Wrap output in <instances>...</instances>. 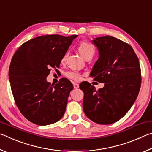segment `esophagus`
I'll use <instances>...</instances> for the list:
<instances>
[{
	"label": "esophagus",
	"instance_id": "obj_1",
	"mask_svg": "<svg viewBox=\"0 0 152 152\" xmlns=\"http://www.w3.org/2000/svg\"><path fill=\"white\" fill-rule=\"evenodd\" d=\"M73 85H74V89H78V88H79V85H78V84L74 83Z\"/></svg>",
	"mask_w": 152,
	"mask_h": 152
}]
</instances>
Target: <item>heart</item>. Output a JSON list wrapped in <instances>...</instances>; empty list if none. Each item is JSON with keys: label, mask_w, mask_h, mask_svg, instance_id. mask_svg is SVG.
<instances>
[{"label": "heart", "mask_w": 152, "mask_h": 152, "mask_svg": "<svg viewBox=\"0 0 152 152\" xmlns=\"http://www.w3.org/2000/svg\"><path fill=\"white\" fill-rule=\"evenodd\" d=\"M78 50L82 57L86 58L88 56H93L94 53V48L91 43L87 42H81L78 45ZM67 55L66 54L61 59V62L66 61ZM66 76L68 78L74 80H79L80 79V74L76 71H69L66 73Z\"/></svg>", "instance_id": "obj_1"}]
</instances>
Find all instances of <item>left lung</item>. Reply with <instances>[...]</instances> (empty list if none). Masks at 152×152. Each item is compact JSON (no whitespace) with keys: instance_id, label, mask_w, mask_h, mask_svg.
Returning <instances> with one entry per match:
<instances>
[{"instance_id":"1","label":"left lung","mask_w":152,"mask_h":152,"mask_svg":"<svg viewBox=\"0 0 152 152\" xmlns=\"http://www.w3.org/2000/svg\"><path fill=\"white\" fill-rule=\"evenodd\" d=\"M92 43L99 59L90 75L104 87L97 91L88 82L80 83L83 110L94 123L111 124L124 117L137 99L141 82L140 61L132 46L113 36L96 37Z\"/></svg>"}]
</instances>
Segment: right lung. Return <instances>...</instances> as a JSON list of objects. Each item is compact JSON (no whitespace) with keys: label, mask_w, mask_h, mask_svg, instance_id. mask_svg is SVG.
<instances>
[{"label":"right lung","mask_w":152,"mask_h":152,"mask_svg":"<svg viewBox=\"0 0 152 152\" xmlns=\"http://www.w3.org/2000/svg\"><path fill=\"white\" fill-rule=\"evenodd\" d=\"M77 37L39 36L22 44L12 58L9 76L15 103L23 115L34 124H53L64 116L73 84L61 78L53 86L46 78L50 68L60 67Z\"/></svg>","instance_id":"right-lung-1"}]
</instances>
